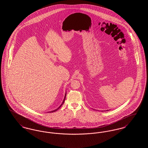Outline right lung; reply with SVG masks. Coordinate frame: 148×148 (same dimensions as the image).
Here are the masks:
<instances>
[{
    "mask_svg": "<svg viewBox=\"0 0 148 148\" xmlns=\"http://www.w3.org/2000/svg\"><path fill=\"white\" fill-rule=\"evenodd\" d=\"M65 97H66V94H65V97H64V99L63 101V103H62V105H61V106H59V108H58V109H56V110H53V111H51V112H50V113H51H51H53V112H56V110H58V109H59V108H60V106H62V105H63V104L64 102V101H65Z\"/></svg>",
    "mask_w": 148,
    "mask_h": 148,
    "instance_id": "right-lung-1",
    "label": "right lung"
}]
</instances>
